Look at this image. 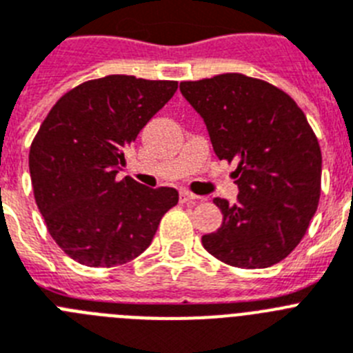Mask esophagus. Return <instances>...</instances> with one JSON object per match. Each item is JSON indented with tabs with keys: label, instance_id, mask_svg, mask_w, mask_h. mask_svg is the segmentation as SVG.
<instances>
[{
	"label": "esophagus",
	"instance_id": "34e87169",
	"mask_svg": "<svg viewBox=\"0 0 353 353\" xmlns=\"http://www.w3.org/2000/svg\"><path fill=\"white\" fill-rule=\"evenodd\" d=\"M199 197L194 194H190V192H186V190H183V192H179V202H197Z\"/></svg>",
	"mask_w": 353,
	"mask_h": 353
}]
</instances>
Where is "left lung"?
<instances>
[{
	"mask_svg": "<svg viewBox=\"0 0 353 353\" xmlns=\"http://www.w3.org/2000/svg\"><path fill=\"white\" fill-rule=\"evenodd\" d=\"M204 119L214 154L234 161L238 201L213 199L222 225L204 249L236 268H268L293 252L316 213L321 151L304 112L268 81L228 72L179 85Z\"/></svg>",
	"mask_w": 353,
	"mask_h": 353,
	"instance_id": "1",
	"label": "left lung"
}]
</instances>
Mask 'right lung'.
Here are the masks:
<instances>
[{
  "mask_svg": "<svg viewBox=\"0 0 353 353\" xmlns=\"http://www.w3.org/2000/svg\"><path fill=\"white\" fill-rule=\"evenodd\" d=\"M177 81L112 74L57 101L30 147L39 211L58 247L79 265H124L151 245L177 190L117 181L125 151L176 94Z\"/></svg>",
  "mask_w": 353,
  "mask_h": 353,
  "instance_id": "add662e5",
  "label": "right lung"
}]
</instances>
